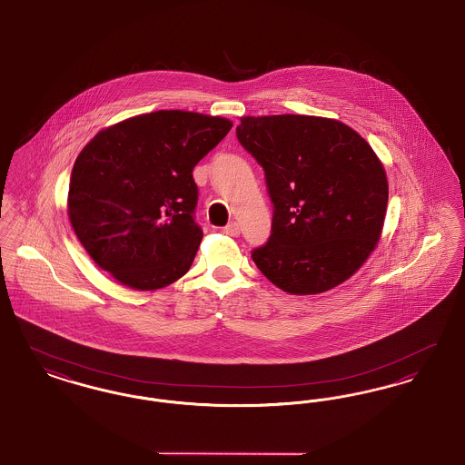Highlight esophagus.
Here are the masks:
<instances>
[{"label":"esophagus","mask_w":465,"mask_h":465,"mask_svg":"<svg viewBox=\"0 0 465 465\" xmlns=\"http://www.w3.org/2000/svg\"><path fill=\"white\" fill-rule=\"evenodd\" d=\"M223 233H226V235H230V237H239V235H241V226H239V223H228V224L223 228Z\"/></svg>","instance_id":"esophagus-1"}]
</instances>
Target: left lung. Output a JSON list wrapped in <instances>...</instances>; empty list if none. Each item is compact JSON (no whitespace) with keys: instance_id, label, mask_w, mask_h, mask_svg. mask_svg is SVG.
Segmentation results:
<instances>
[{"instance_id":"1","label":"left lung","mask_w":465,"mask_h":465,"mask_svg":"<svg viewBox=\"0 0 465 465\" xmlns=\"http://www.w3.org/2000/svg\"><path fill=\"white\" fill-rule=\"evenodd\" d=\"M237 137L265 169L272 235L252 251L289 294H319L364 265L381 237L389 183L373 148L349 125L310 114L242 116Z\"/></svg>"}]
</instances>
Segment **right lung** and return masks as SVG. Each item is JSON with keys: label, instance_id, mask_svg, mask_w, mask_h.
<instances>
[{"label": "right lung", "instance_id": "1", "mask_svg": "<svg viewBox=\"0 0 465 465\" xmlns=\"http://www.w3.org/2000/svg\"><path fill=\"white\" fill-rule=\"evenodd\" d=\"M193 111L137 114L95 134L73 165L67 216L94 263L120 284L155 291L193 263V169L232 129Z\"/></svg>", "mask_w": 465, "mask_h": 465}]
</instances>
